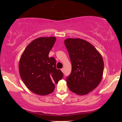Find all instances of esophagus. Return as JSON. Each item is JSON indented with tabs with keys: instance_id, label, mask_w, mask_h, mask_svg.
Wrapping results in <instances>:
<instances>
[{
	"instance_id": "obj_1",
	"label": "esophagus",
	"mask_w": 122,
	"mask_h": 122,
	"mask_svg": "<svg viewBox=\"0 0 122 122\" xmlns=\"http://www.w3.org/2000/svg\"><path fill=\"white\" fill-rule=\"evenodd\" d=\"M61 71H62L63 73H64V69H63V68H62V69H61Z\"/></svg>"
}]
</instances>
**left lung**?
Wrapping results in <instances>:
<instances>
[{
	"mask_svg": "<svg viewBox=\"0 0 122 122\" xmlns=\"http://www.w3.org/2000/svg\"><path fill=\"white\" fill-rule=\"evenodd\" d=\"M64 44L72 68L66 79L68 88L80 96L87 94L97 87L102 79V56L92 44L84 39L67 38Z\"/></svg>",
	"mask_w": 122,
	"mask_h": 122,
	"instance_id": "obj_1",
	"label": "left lung"
}]
</instances>
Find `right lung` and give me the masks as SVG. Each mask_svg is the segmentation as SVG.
Instances as JSON below:
<instances>
[{
    "mask_svg": "<svg viewBox=\"0 0 122 122\" xmlns=\"http://www.w3.org/2000/svg\"><path fill=\"white\" fill-rule=\"evenodd\" d=\"M56 38L40 37L34 39L25 48L20 58L19 71L26 87L35 94H51L62 79L63 74L56 69V61L49 58V51Z\"/></svg>",
    "mask_w": 122,
    "mask_h": 122,
    "instance_id": "1",
    "label": "right lung"
}]
</instances>
